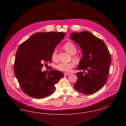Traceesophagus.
Here are the masks:
<instances>
[{
    "label": "esophagus",
    "mask_w": 126,
    "mask_h": 126,
    "mask_svg": "<svg viewBox=\"0 0 126 126\" xmlns=\"http://www.w3.org/2000/svg\"><path fill=\"white\" fill-rule=\"evenodd\" d=\"M70 73H67V72H65L64 73V76H68V75H70Z\"/></svg>",
    "instance_id": "34e87169"
}]
</instances>
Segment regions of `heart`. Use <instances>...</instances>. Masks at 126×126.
I'll list each match as a JSON object with an SVG mask.
<instances>
[{
  "instance_id": "obj_1",
  "label": "heart",
  "mask_w": 126,
  "mask_h": 126,
  "mask_svg": "<svg viewBox=\"0 0 126 126\" xmlns=\"http://www.w3.org/2000/svg\"><path fill=\"white\" fill-rule=\"evenodd\" d=\"M63 48L68 52L69 53L72 54V58L76 61L79 60V57L76 52L77 51V48L76 45L72 42H67L65 43L63 45ZM51 59L52 60H57L58 59V50L55 48L51 53ZM75 66V63L74 62H60L56 66V68L59 71L63 72H69Z\"/></svg>"
}]
</instances>
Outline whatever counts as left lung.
Wrapping results in <instances>:
<instances>
[{
  "instance_id": "1",
  "label": "left lung",
  "mask_w": 126,
  "mask_h": 126,
  "mask_svg": "<svg viewBox=\"0 0 126 126\" xmlns=\"http://www.w3.org/2000/svg\"><path fill=\"white\" fill-rule=\"evenodd\" d=\"M71 35L70 39L83 50L78 68L87 71L76 73L78 79L74 88L84 94H93L102 88L107 81L111 61L110 52L102 39L89 32H74Z\"/></svg>"
}]
</instances>
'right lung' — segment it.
I'll return each mask as SVG.
<instances>
[{
    "instance_id": "obj_1",
    "label": "right lung",
    "mask_w": 126,
    "mask_h": 126,
    "mask_svg": "<svg viewBox=\"0 0 126 126\" xmlns=\"http://www.w3.org/2000/svg\"><path fill=\"white\" fill-rule=\"evenodd\" d=\"M65 34L62 32L36 33L19 46L14 73L27 95L40 99L54 93L55 84L64 77L63 74L55 70L47 74L41 70L44 64L51 63V53Z\"/></svg>"
}]
</instances>
